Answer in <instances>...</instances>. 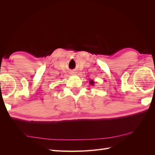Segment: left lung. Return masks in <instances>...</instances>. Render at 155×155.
<instances>
[{
	"instance_id": "obj_1",
	"label": "left lung",
	"mask_w": 155,
	"mask_h": 155,
	"mask_svg": "<svg viewBox=\"0 0 155 155\" xmlns=\"http://www.w3.org/2000/svg\"><path fill=\"white\" fill-rule=\"evenodd\" d=\"M89 84H90L91 85H94V80H89Z\"/></svg>"
}]
</instances>
